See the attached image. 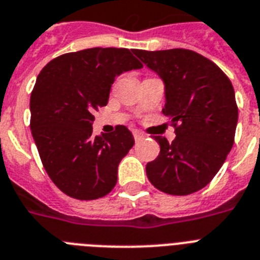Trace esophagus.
I'll return each mask as SVG.
<instances>
[{"label": "esophagus", "instance_id": "1", "mask_svg": "<svg viewBox=\"0 0 260 260\" xmlns=\"http://www.w3.org/2000/svg\"><path fill=\"white\" fill-rule=\"evenodd\" d=\"M134 137L136 141H140V140H143L144 137H145V135H144L141 131H134Z\"/></svg>", "mask_w": 260, "mask_h": 260}]
</instances>
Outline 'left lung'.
I'll list each match as a JSON object with an SVG mask.
<instances>
[{
	"instance_id": "1",
	"label": "left lung",
	"mask_w": 260,
	"mask_h": 260,
	"mask_svg": "<svg viewBox=\"0 0 260 260\" xmlns=\"http://www.w3.org/2000/svg\"><path fill=\"white\" fill-rule=\"evenodd\" d=\"M165 86L162 113L176 128L172 143L154 136L160 154L147 164L154 187L187 196L214 178L233 148L238 107L230 79L219 67L191 50H135Z\"/></svg>"
}]
</instances>
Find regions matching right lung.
Masks as SVG:
<instances>
[{"label": "right lung", "instance_id": "1", "mask_svg": "<svg viewBox=\"0 0 260 260\" xmlns=\"http://www.w3.org/2000/svg\"><path fill=\"white\" fill-rule=\"evenodd\" d=\"M143 67L132 50L93 47L52 59L30 98V128L49 177L76 200H96L116 185L135 139L124 125L92 136L93 111L107 106L115 78Z\"/></svg>", "mask_w": 260, "mask_h": 260}]
</instances>
